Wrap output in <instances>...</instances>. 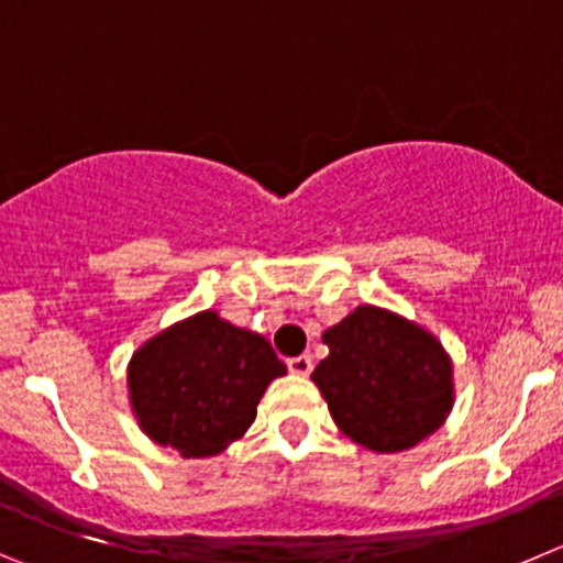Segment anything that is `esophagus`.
<instances>
[{
  "label": "esophagus",
  "instance_id": "esophagus-1",
  "mask_svg": "<svg viewBox=\"0 0 563 563\" xmlns=\"http://www.w3.org/2000/svg\"><path fill=\"white\" fill-rule=\"evenodd\" d=\"M287 367H290V373H296V376H309V373H312V356L301 353V356L287 358Z\"/></svg>",
  "mask_w": 563,
  "mask_h": 563
}]
</instances>
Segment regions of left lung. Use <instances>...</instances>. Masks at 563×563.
<instances>
[{
  "mask_svg": "<svg viewBox=\"0 0 563 563\" xmlns=\"http://www.w3.org/2000/svg\"><path fill=\"white\" fill-rule=\"evenodd\" d=\"M323 342L329 356L312 382L356 445L409 451L451 415L453 365L431 331L365 303L325 329Z\"/></svg>",
  "mask_w": 563,
  "mask_h": 563,
  "instance_id": "obj_1",
  "label": "left lung"
}]
</instances>
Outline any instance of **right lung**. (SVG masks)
Returning a JSON list of instances; mask_svg holds the SVG:
<instances>
[{"mask_svg":"<svg viewBox=\"0 0 563 563\" xmlns=\"http://www.w3.org/2000/svg\"><path fill=\"white\" fill-rule=\"evenodd\" d=\"M285 373L265 336L207 309L143 342L126 384L148 439L185 459H205L249 431L267 384Z\"/></svg>","mask_w":563,"mask_h":563,"instance_id":"add662e5","label":"right lung"}]
</instances>
